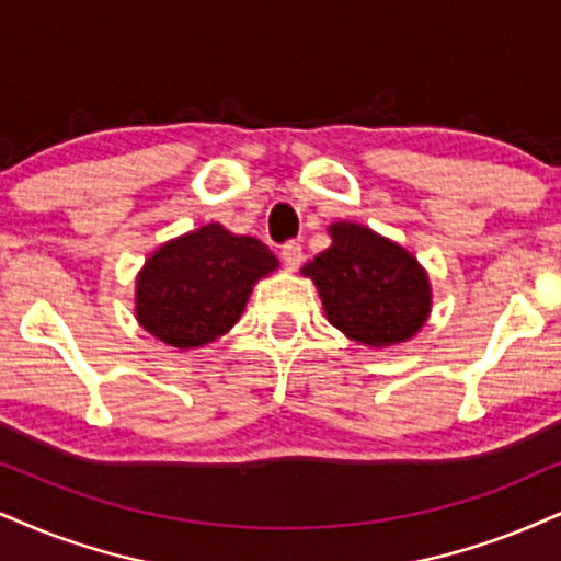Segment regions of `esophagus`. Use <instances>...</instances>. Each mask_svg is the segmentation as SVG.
<instances>
[{"label":"esophagus","instance_id":"34e87169","mask_svg":"<svg viewBox=\"0 0 561 561\" xmlns=\"http://www.w3.org/2000/svg\"><path fill=\"white\" fill-rule=\"evenodd\" d=\"M280 260H283V265H286V270H299L304 262L301 244H296V241H291V244H283Z\"/></svg>","mask_w":561,"mask_h":561}]
</instances>
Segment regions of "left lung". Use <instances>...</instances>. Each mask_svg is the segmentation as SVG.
I'll use <instances>...</instances> for the list:
<instances>
[{"instance_id": "8db88e82", "label": "left lung", "mask_w": 561, "mask_h": 561, "mask_svg": "<svg viewBox=\"0 0 561 561\" xmlns=\"http://www.w3.org/2000/svg\"><path fill=\"white\" fill-rule=\"evenodd\" d=\"M333 244L301 267L324 314L351 341L385 348L411 341L432 312V286L419 260L358 224L328 228Z\"/></svg>"}]
</instances>
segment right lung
<instances>
[{
  "instance_id": "add662e5",
  "label": "right lung",
  "mask_w": 561,
  "mask_h": 561,
  "mask_svg": "<svg viewBox=\"0 0 561 561\" xmlns=\"http://www.w3.org/2000/svg\"><path fill=\"white\" fill-rule=\"evenodd\" d=\"M278 267V257L254 237L220 224L165 241L137 275V322L174 348L213 343L244 312L252 286Z\"/></svg>"
}]
</instances>
